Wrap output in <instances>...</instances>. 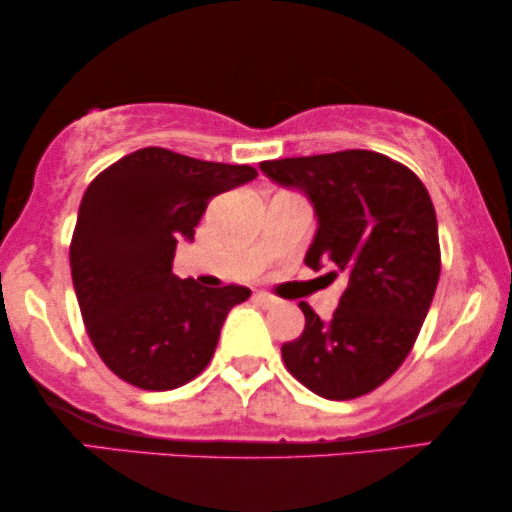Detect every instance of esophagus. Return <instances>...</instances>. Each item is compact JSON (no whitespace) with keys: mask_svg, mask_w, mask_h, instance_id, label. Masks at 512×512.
Returning <instances> with one entry per match:
<instances>
[{"mask_svg":"<svg viewBox=\"0 0 512 512\" xmlns=\"http://www.w3.org/2000/svg\"><path fill=\"white\" fill-rule=\"evenodd\" d=\"M254 300L258 305H263V307H272L277 303V298L275 296H270V293H265V291H258V293H254Z\"/></svg>","mask_w":512,"mask_h":512,"instance_id":"obj_1","label":"esophagus"}]
</instances>
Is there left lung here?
Returning a JSON list of instances; mask_svg holds the SVG:
<instances>
[{"mask_svg":"<svg viewBox=\"0 0 512 512\" xmlns=\"http://www.w3.org/2000/svg\"><path fill=\"white\" fill-rule=\"evenodd\" d=\"M261 172L310 198L319 228L305 263L347 282L331 321L300 303L305 331L282 345L284 366L328 401L370 394L410 354L436 293L429 191L405 165L363 149L265 160Z\"/></svg>","mask_w":512,"mask_h":512,"instance_id":"8db88e82","label":"left lung"}]
</instances>
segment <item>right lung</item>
Here are the masks:
<instances>
[{
  "instance_id": "add662e5",
  "label": "right lung",
  "mask_w": 512,
  "mask_h": 512,
  "mask_svg": "<svg viewBox=\"0 0 512 512\" xmlns=\"http://www.w3.org/2000/svg\"><path fill=\"white\" fill-rule=\"evenodd\" d=\"M256 177L251 165L146 146L90 181L69 244L72 282L90 342L132 387L167 391L198 377L228 312L251 296L179 279L172 261L209 200Z\"/></svg>"
}]
</instances>
